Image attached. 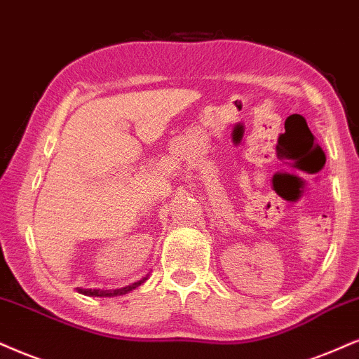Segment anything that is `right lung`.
I'll use <instances>...</instances> for the list:
<instances>
[{"label":"right lung","mask_w":359,"mask_h":359,"mask_svg":"<svg viewBox=\"0 0 359 359\" xmlns=\"http://www.w3.org/2000/svg\"><path fill=\"white\" fill-rule=\"evenodd\" d=\"M145 279L138 280V283H133L130 286L127 287H122V289H109V291H100V289H79V292L85 296H95V297H114V296H122V294H127L128 291H132V289H135L140 286L142 283H144Z\"/></svg>","instance_id":"right-lung-1"}]
</instances>
